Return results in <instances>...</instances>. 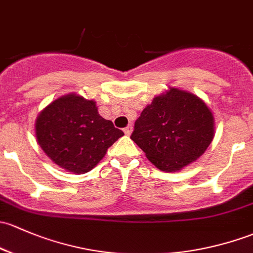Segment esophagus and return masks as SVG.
I'll use <instances>...</instances> for the list:
<instances>
[{
    "instance_id": "obj_1",
    "label": "esophagus",
    "mask_w": 253,
    "mask_h": 253,
    "mask_svg": "<svg viewBox=\"0 0 253 253\" xmlns=\"http://www.w3.org/2000/svg\"><path fill=\"white\" fill-rule=\"evenodd\" d=\"M132 128H133V127H132V125H128V126H127L126 128H124L125 134H126V135L131 134V133H132Z\"/></svg>"
}]
</instances>
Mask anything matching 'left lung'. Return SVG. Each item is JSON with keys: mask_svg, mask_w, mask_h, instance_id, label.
I'll return each mask as SVG.
<instances>
[{"mask_svg": "<svg viewBox=\"0 0 253 253\" xmlns=\"http://www.w3.org/2000/svg\"><path fill=\"white\" fill-rule=\"evenodd\" d=\"M213 134V116L203 100L169 88L142 111L131 139L159 169L175 172L200 158Z\"/></svg>", "mask_w": 253, "mask_h": 253, "instance_id": "obj_1", "label": "left lung"}]
</instances>
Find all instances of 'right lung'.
<instances>
[{"label": "right lung", "instance_id": "obj_1", "mask_svg": "<svg viewBox=\"0 0 253 253\" xmlns=\"http://www.w3.org/2000/svg\"><path fill=\"white\" fill-rule=\"evenodd\" d=\"M35 127L37 142L50 160L78 174L91 171L124 135L110 120L99 115L95 102L76 94L50 103Z\"/></svg>", "mask_w": 253, "mask_h": 253}]
</instances>
